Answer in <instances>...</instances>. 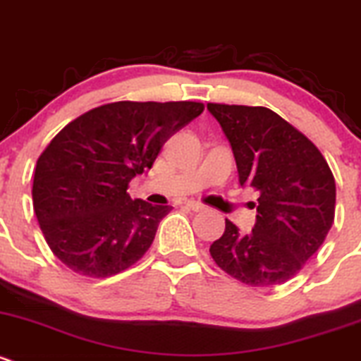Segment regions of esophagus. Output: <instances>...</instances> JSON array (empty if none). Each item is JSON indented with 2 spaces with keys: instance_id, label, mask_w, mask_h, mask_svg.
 Segmentation results:
<instances>
[{
  "instance_id": "esophagus-1",
  "label": "esophagus",
  "mask_w": 361,
  "mask_h": 361,
  "mask_svg": "<svg viewBox=\"0 0 361 361\" xmlns=\"http://www.w3.org/2000/svg\"><path fill=\"white\" fill-rule=\"evenodd\" d=\"M184 205L188 207V209L195 210V212H200V210H203V209H205V205H203V203H200V202H195V200H188V202H185Z\"/></svg>"
}]
</instances>
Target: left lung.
I'll return each instance as SVG.
<instances>
[{
    "label": "left lung",
    "mask_w": 361,
    "mask_h": 361,
    "mask_svg": "<svg viewBox=\"0 0 361 361\" xmlns=\"http://www.w3.org/2000/svg\"><path fill=\"white\" fill-rule=\"evenodd\" d=\"M233 151L240 185L259 191L251 233L226 219L210 245L219 269L249 286L297 276L321 247L335 217V179L319 149L265 106L209 103Z\"/></svg>",
    "instance_id": "left-lung-1"
}]
</instances>
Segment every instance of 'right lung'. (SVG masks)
Instances as JSON below:
<instances>
[{
	"mask_svg": "<svg viewBox=\"0 0 361 361\" xmlns=\"http://www.w3.org/2000/svg\"><path fill=\"white\" fill-rule=\"evenodd\" d=\"M203 112L196 102H116L63 128L37 161L33 209L49 247L73 272L110 277L147 252L172 210L131 200L128 184Z\"/></svg>",
	"mask_w": 361,
	"mask_h": 361,
	"instance_id": "1",
	"label": "right lung"
}]
</instances>
